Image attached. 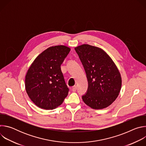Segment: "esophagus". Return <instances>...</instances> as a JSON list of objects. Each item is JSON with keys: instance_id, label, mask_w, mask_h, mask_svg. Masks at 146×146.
Masks as SVG:
<instances>
[{"instance_id": "obj_1", "label": "esophagus", "mask_w": 146, "mask_h": 146, "mask_svg": "<svg viewBox=\"0 0 146 146\" xmlns=\"http://www.w3.org/2000/svg\"><path fill=\"white\" fill-rule=\"evenodd\" d=\"M76 90H77V87H76V86H73V87H72V90L73 92H76Z\"/></svg>"}]
</instances>
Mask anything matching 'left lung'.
<instances>
[{
	"label": "left lung",
	"instance_id": "obj_1",
	"mask_svg": "<svg viewBox=\"0 0 146 146\" xmlns=\"http://www.w3.org/2000/svg\"><path fill=\"white\" fill-rule=\"evenodd\" d=\"M74 49L88 82L82 100L94 109L108 107L117 99L122 84L121 74L114 62L105 51L97 47L82 44Z\"/></svg>",
	"mask_w": 146,
	"mask_h": 146
}]
</instances>
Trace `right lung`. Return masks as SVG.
Instances as JSON below:
<instances>
[{
	"label": "right lung",
	"mask_w": 146,
	"mask_h": 146,
	"mask_svg": "<svg viewBox=\"0 0 146 146\" xmlns=\"http://www.w3.org/2000/svg\"><path fill=\"white\" fill-rule=\"evenodd\" d=\"M70 51L65 46L48 48L39 54L25 76L26 91L35 105L52 110L63 103L69 92L60 65Z\"/></svg>",
	"instance_id": "add662e5"
}]
</instances>
